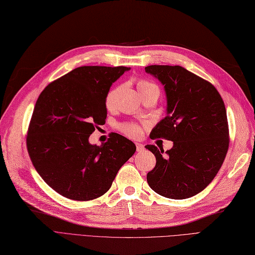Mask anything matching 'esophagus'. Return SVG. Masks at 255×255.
I'll return each mask as SVG.
<instances>
[{"mask_svg":"<svg viewBox=\"0 0 255 255\" xmlns=\"http://www.w3.org/2000/svg\"><path fill=\"white\" fill-rule=\"evenodd\" d=\"M135 147H136V151H143L145 149L144 145L141 143H135Z\"/></svg>","mask_w":255,"mask_h":255,"instance_id":"34e87169","label":"esophagus"}]
</instances>
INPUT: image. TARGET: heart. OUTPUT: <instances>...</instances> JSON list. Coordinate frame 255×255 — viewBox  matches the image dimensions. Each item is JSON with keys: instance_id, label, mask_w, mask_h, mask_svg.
I'll return each instance as SVG.
<instances>
[{"instance_id": "heart-1", "label": "heart", "mask_w": 255, "mask_h": 255, "mask_svg": "<svg viewBox=\"0 0 255 255\" xmlns=\"http://www.w3.org/2000/svg\"><path fill=\"white\" fill-rule=\"evenodd\" d=\"M136 87H137V90L139 91V93H141V96L144 95L146 92L150 91V90H152V89L158 90V87L154 84L150 83V81L144 80V79L138 80L136 83ZM118 92H119V89H113V90H110V91L107 93L105 104L108 109H110L113 107L114 102H116ZM119 129L125 135H127L129 137H132V138H136L142 134L141 127H139L137 124H135V123H123V124H121L119 126Z\"/></svg>"}]
</instances>
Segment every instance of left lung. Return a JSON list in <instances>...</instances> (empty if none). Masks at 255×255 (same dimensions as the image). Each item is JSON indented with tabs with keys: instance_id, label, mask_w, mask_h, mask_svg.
<instances>
[{
	"instance_id": "left-lung-1",
	"label": "left lung",
	"mask_w": 255,
	"mask_h": 255,
	"mask_svg": "<svg viewBox=\"0 0 255 255\" xmlns=\"http://www.w3.org/2000/svg\"><path fill=\"white\" fill-rule=\"evenodd\" d=\"M145 71L161 81L167 96V116L150 137L174 142L165 153L145 146L157 161L147 182L166 198H190L212 182L225 161L230 144L225 103L210 81L180 65H148Z\"/></svg>"
}]
</instances>
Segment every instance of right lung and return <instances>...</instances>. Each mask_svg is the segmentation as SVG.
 Listing matches in <instances>:
<instances>
[{
	"label": "right lung",
	"mask_w": 255,
	"mask_h": 255,
	"mask_svg": "<svg viewBox=\"0 0 255 255\" xmlns=\"http://www.w3.org/2000/svg\"><path fill=\"white\" fill-rule=\"evenodd\" d=\"M126 67L85 65L48 84L39 95L28 125L26 146L38 174L55 192L89 201L109 191L135 145L113 133L101 146L89 136L104 125L106 95Z\"/></svg>",
	"instance_id": "1"
}]
</instances>
